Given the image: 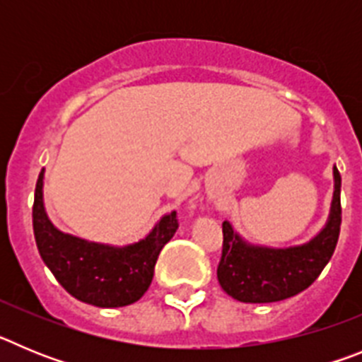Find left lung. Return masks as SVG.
I'll return each instance as SVG.
<instances>
[{
  "label": "left lung",
  "instance_id": "1",
  "mask_svg": "<svg viewBox=\"0 0 362 362\" xmlns=\"http://www.w3.org/2000/svg\"><path fill=\"white\" fill-rule=\"evenodd\" d=\"M325 228L310 243L292 248L246 245L230 223H223V252L217 267L221 288L243 303H276L306 290L328 264L341 232V174Z\"/></svg>",
  "mask_w": 362,
  "mask_h": 362
}]
</instances>
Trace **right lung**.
<instances>
[{"mask_svg": "<svg viewBox=\"0 0 362 362\" xmlns=\"http://www.w3.org/2000/svg\"><path fill=\"white\" fill-rule=\"evenodd\" d=\"M32 226L41 259L70 296L99 308H117L145 296L159 252L174 238L179 223L177 214H168L145 239L123 248L74 238L59 232L47 217L41 170L32 206Z\"/></svg>", "mask_w": 362, "mask_h": 362, "instance_id": "right-lung-1", "label": "right lung"}]
</instances>
